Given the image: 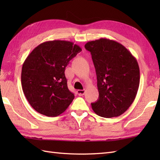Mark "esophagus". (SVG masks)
Masks as SVG:
<instances>
[{"label":"esophagus","mask_w":160,"mask_h":160,"mask_svg":"<svg viewBox=\"0 0 160 160\" xmlns=\"http://www.w3.org/2000/svg\"><path fill=\"white\" fill-rule=\"evenodd\" d=\"M84 93H85V91H84V89L83 90H78L77 91V93L78 94V96H83V95L84 94Z\"/></svg>","instance_id":"1"}]
</instances>
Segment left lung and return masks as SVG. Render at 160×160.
<instances>
[{"instance_id":"obj_1","label":"left lung","mask_w":160,"mask_h":160,"mask_svg":"<svg viewBox=\"0 0 160 160\" xmlns=\"http://www.w3.org/2000/svg\"><path fill=\"white\" fill-rule=\"evenodd\" d=\"M84 47L92 57L99 92L91 107L100 117L120 116L138 93L140 68L136 58L122 44L107 38L89 41Z\"/></svg>"}]
</instances>
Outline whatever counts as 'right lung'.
Returning a JSON list of instances; mask_svg holds the SVG:
<instances>
[{
    "mask_svg": "<svg viewBox=\"0 0 160 160\" xmlns=\"http://www.w3.org/2000/svg\"><path fill=\"white\" fill-rule=\"evenodd\" d=\"M82 49L73 42L55 40L37 46L22 67L23 93L30 105L48 117L65 111L74 99L64 75L69 61Z\"/></svg>",
    "mask_w": 160,
    "mask_h": 160,
    "instance_id": "obj_1",
    "label": "right lung"
}]
</instances>
